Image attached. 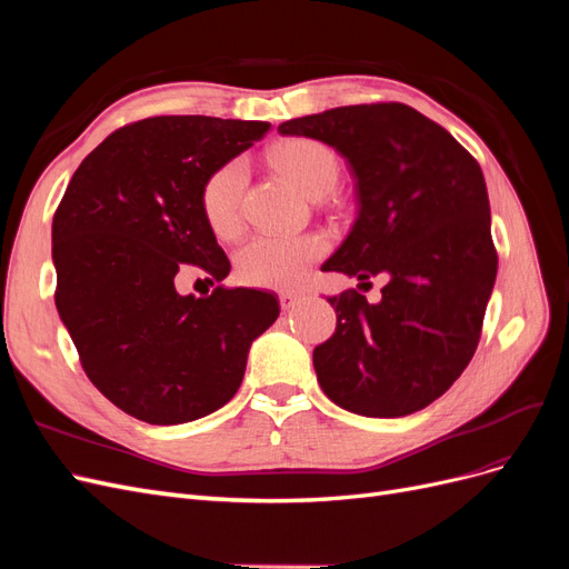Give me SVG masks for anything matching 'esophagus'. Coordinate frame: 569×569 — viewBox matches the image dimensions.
Returning <instances> with one entry per match:
<instances>
[{
    "mask_svg": "<svg viewBox=\"0 0 569 569\" xmlns=\"http://www.w3.org/2000/svg\"><path fill=\"white\" fill-rule=\"evenodd\" d=\"M299 301H301L299 291H280V306H282V311H291V308H295Z\"/></svg>",
    "mask_w": 569,
    "mask_h": 569,
    "instance_id": "34e87169",
    "label": "esophagus"
}]
</instances>
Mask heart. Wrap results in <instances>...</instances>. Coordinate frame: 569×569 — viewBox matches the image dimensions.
Instances as JSON below:
<instances>
[{
  "instance_id": "obj_1",
  "label": "heart",
  "mask_w": 569,
  "mask_h": 569,
  "mask_svg": "<svg viewBox=\"0 0 569 569\" xmlns=\"http://www.w3.org/2000/svg\"><path fill=\"white\" fill-rule=\"evenodd\" d=\"M270 159L308 197L330 194L341 176L337 151L313 137H295V140L274 147ZM244 189L247 168L242 161L220 166L203 180L199 194L201 213L218 237H232L242 226ZM327 249L330 244L318 232H258L239 249L237 274L251 287L295 289Z\"/></svg>"
}]
</instances>
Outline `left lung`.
<instances>
[{
    "mask_svg": "<svg viewBox=\"0 0 569 569\" xmlns=\"http://www.w3.org/2000/svg\"><path fill=\"white\" fill-rule=\"evenodd\" d=\"M282 134L335 147L356 178L358 218L325 272L389 274L382 301L327 297L337 330L313 351L322 391L358 416L422 410L468 368L496 282L489 197L472 153L399 101L287 120Z\"/></svg>",
    "mask_w": 569,
    "mask_h": 569,
    "instance_id": "left-lung-1",
    "label": "left lung"
}]
</instances>
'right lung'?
I'll list each match as a JSON object with an SVG mask.
<instances>
[{
	"label": "right lung",
	"instance_id": "right-lung-1",
	"mask_svg": "<svg viewBox=\"0 0 569 569\" xmlns=\"http://www.w3.org/2000/svg\"><path fill=\"white\" fill-rule=\"evenodd\" d=\"M270 132L261 120L153 116L82 159L51 222L54 301L90 382L128 416L180 425L226 406L251 341L278 320L268 291L216 284L182 297L194 266L230 272L201 213L203 180Z\"/></svg>",
	"mask_w": 569,
	"mask_h": 569
}]
</instances>
